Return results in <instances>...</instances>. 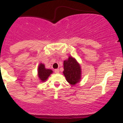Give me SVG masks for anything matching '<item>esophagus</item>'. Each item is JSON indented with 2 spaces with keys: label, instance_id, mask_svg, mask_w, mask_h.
I'll use <instances>...</instances> for the list:
<instances>
[{
  "label": "esophagus",
  "instance_id": "esophagus-1",
  "mask_svg": "<svg viewBox=\"0 0 123 123\" xmlns=\"http://www.w3.org/2000/svg\"><path fill=\"white\" fill-rule=\"evenodd\" d=\"M59 69H55V73H56V74H58V73H59Z\"/></svg>",
  "mask_w": 123,
  "mask_h": 123
}]
</instances>
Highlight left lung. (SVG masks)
<instances>
[{
  "mask_svg": "<svg viewBox=\"0 0 123 123\" xmlns=\"http://www.w3.org/2000/svg\"><path fill=\"white\" fill-rule=\"evenodd\" d=\"M64 69L63 74L70 85H75L80 82L81 75V67L75 59L69 56L68 59L64 61Z\"/></svg>",
  "mask_w": 123,
  "mask_h": 123,
  "instance_id": "8db88e82",
  "label": "left lung"
}]
</instances>
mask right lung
Here are the masks:
<instances>
[{
	"label": "right lung",
	"instance_id": "add662e5",
	"mask_svg": "<svg viewBox=\"0 0 123 123\" xmlns=\"http://www.w3.org/2000/svg\"><path fill=\"white\" fill-rule=\"evenodd\" d=\"M53 73L52 70L50 69L45 68L44 65L43 64H40L38 67V77L41 81L44 82L48 79L49 75Z\"/></svg>",
	"mask_w": 123,
	"mask_h": 123
}]
</instances>
